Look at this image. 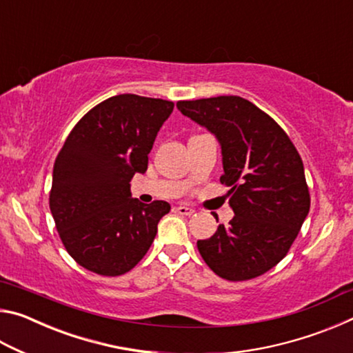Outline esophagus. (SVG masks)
<instances>
[{"mask_svg":"<svg viewBox=\"0 0 353 353\" xmlns=\"http://www.w3.org/2000/svg\"><path fill=\"white\" fill-rule=\"evenodd\" d=\"M176 212L179 214H183V216H191V214L194 213V208L187 207V205H179V207H176Z\"/></svg>","mask_w":353,"mask_h":353,"instance_id":"1","label":"esophagus"}]
</instances>
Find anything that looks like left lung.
Listing matches in <instances>:
<instances>
[{
  "label": "left lung",
  "mask_w": 353,
  "mask_h": 353,
  "mask_svg": "<svg viewBox=\"0 0 353 353\" xmlns=\"http://www.w3.org/2000/svg\"><path fill=\"white\" fill-rule=\"evenodd\" d=\"M177 109L216 135L221 183L235 216L198 241L207 266L230 282L261 276L288 254L310 210L303 163L285 130L250 101L216 97L179 101ZM218 221V216H216Z\"/></svg>",
  "instance_id": "1"
}]
</instances>
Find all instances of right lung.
<instances>
[{
	"instance_id": "right-lung-1",
	"label": "right lung",
	"mask_w": 353,
	"mask_h": 353,
	"mask_svg": "<svg viewBox=\"0 0 353 353\" xmlns=\"http://www.w3.org/2000/svg\"><path fill=\"white\" fill-rule=\"evenodd\" d=\"M172 109V101L117 94L88 110L59 151L50 208L65 249L85 270L121 276L151 248L171 205L132 199L129 182L148 170V154Z\"/></svg>"
}]
</instances>
